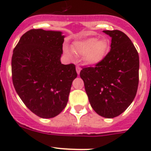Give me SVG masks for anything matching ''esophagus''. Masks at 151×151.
<instances>
[{"instance_id": "34e87169", "label": "esophagus", "mask_w": 151, "mask_h": 151, "mask_svg": "<svg viewBox=\"0 0 151 151\" xmlns=\"http://www.w3.org/2000/svg\"><path fill=\"white\" fill-rule=\"evenodd\" d=\"M80 71H81V67L79 66H76V72L78 73V75L80 74Z\"/></svg>"}]
</instances>
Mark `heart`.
I'll use <instances>...</instances> for the list:
<instances>
[{
	"mask_svg": "<svg viewBox=\"0 0 151 151\" xmlns=\"http://www.w3.org/2000/svg\"><path fill=\"white\" fill-rule=\"evenodd\" d=\"M110 48V41L105 38L97 39L94 37L85 38L74 42L73 51L78 55H84L85 62L88 65L94 66L100 63L104 59ZM67 57L73 56L72 52L68 48L64 49Z\"/></svg>",
	"mask_w": 151,
	"mask_h": 151,
	"instance_id": "heart-1",
	"label": "heart"
}]
</instances>
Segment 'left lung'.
I'll return each mask as SVG.
<instances>
[{"instance_id": "left-lung-1", "label": "left lung", "mask_w": 151, "mask_h": 151, "mask_svg": "<svg viewBox=\"0 0 151 151\" xmlns=\"http://www.w3.org/2000/svg\"><path fill=\"white\" fill-rule=\"evenodd\" d=\"M111 37L110 52L94 67L80 72L93 110L105 118H114L132 103L139 81V56L133 43L119 30L103 31Z\"/></svg>"}]
</instances>
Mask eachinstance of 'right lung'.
<instances>
[{
  "label": "right lung",
  "mask_w": 151,
  "mask_h": 151,
  "mask_svg": "<svg viewBox=\"0 0 151 151\" xmlns=\"http://www.w3.org/2000/svg\"><path fill=\"white\" fill-rule=\"evenodd\" d=\"M64 38L58 31L31 29L13 50V86L25 105L41 118H53L63 111L77 77L74 64L60 62Z\"/></svg>",
  "instance_id": "right-lung-1"
}]
</instances>
